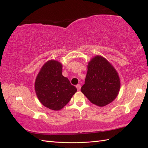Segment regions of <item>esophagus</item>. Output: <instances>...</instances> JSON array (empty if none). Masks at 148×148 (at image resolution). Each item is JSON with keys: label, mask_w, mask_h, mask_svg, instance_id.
Instances as JSON below:
<instances>
[{"label": "esophagus", "mask_w": 148, "mask_h": 148, "mask_svg": "<svg viewBox=\"0 0 148 148\" xmlns=\"http://www.w3.org/2000/svg\"><path fill=\"white\" fill-rule=\"evenodd\" d=\"M76 87H77V89H78V91H79L80 89H81V84H78L77 85V86H76Z\"/></svg>", "instance_id": "34e87169"}]
</instances>
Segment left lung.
<instances>
[{
	"label": "left lung",
	"instance_id": "1",
	"mask_svg": "<svg viewBox=\"0 0 148 148\" xmlns=\"http://www.w3.org/2000/svg\"><path fill=\"white\" fill-rule=\"evenodd\" d=\"M120 88L117 71L105 58L97 56L88 62L81 91L91 103L99 107L109 104L117 96Z\"/></svg>",
	"mask_w": 148,
	"mask_h": 148
}]
</instances>
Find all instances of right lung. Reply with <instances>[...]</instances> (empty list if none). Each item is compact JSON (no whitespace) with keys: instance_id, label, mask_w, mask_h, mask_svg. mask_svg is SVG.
<instances>
[{"instance_id":"right-lung-1","label":"right lung","mask_w":148,"mask_h":148,"mask_svg":"<svg viewBox=\"0 0 148 148\" xmlns=\"http://www.w3.org/2000/svg\"><path fill=\"white\" fill-rule=\"evenodd\" d=\"M34 88L41 104L53 110L63 108L77 91L62 75V65L53 60L42 66L36 78Z\"/></svg>"}]
</instances>
